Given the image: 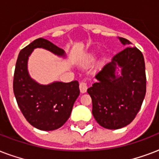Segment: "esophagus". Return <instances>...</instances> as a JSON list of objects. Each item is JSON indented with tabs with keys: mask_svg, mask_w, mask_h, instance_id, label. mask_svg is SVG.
<instances>
[{
	"mask_svg": "<svg viewBox=\"0 0 159 159\" xmlns=\"http://www.w3.org/2000/svg\"><path fill=\"white\" fill-rule=\"evenodd\" d=\"M79 88L82 93H85L87 92V88H88V85L86 82H81L79 84Z\"/></svg>",
	"mask_w": 159,
	"mask_h": 159,
	"instance_id": "esophagus-1",
	"label": "esophagus"
}]
</instances>
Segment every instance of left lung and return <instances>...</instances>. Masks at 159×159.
Returning a JSON list of instances; mask_svg holds the SVG:
<instances>
[{
	"label": "left lung",
	"instance_id": "left-lung-1",
	"mask_svg": "<svg viewBox=\"0 0 159 159\" xmlns=\"http://www.w3.org/2000/svg\"><path fill=\"white\" fill-rule=\"evenodd\" d=\"M119 39L124 45L131 44L126 39ZM118 66L120 75H117ZM96 78L97 82L87 89L95 120L108 129L128 125L140 110L146 93L145 63L140 50L125 48L105 65Z\"/></svg>",
	"mask_w": 159,
	"mask_h": 159
}]
</instances>
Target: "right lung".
<instances>
[{
  "instance_id": "add662e5",
  "label": "right lung",
  "mask_w": 159,
  "mask_h": 159,
  "mask_svg": "<svg viewBox=\"0 0 159 159\" xmlns=\"http://www.w3.org/2000/svg\"><path fill=\"white\" fill-rule=\"evenodd\" d=\"M36 48H43L57 56H65L64 50L43 38L37 39L21 49L14 74V94L23 116L31 125L40 130H54L69 118L80 94L79 83L72 81L40 85L32 79L27 63L29 56Z\"/></svg>"
}]
</instances>
